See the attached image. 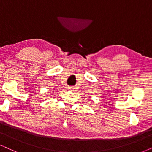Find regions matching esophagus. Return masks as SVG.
<instances>
[{
	"mask_svg": "<svg viewBox=\"0 0 152 152\" xmlns=\"http://www.w3.org/2000/svg\"><path fill=\"white\" fill-rule=\"evenodd\" d=\"M69 90L70 91H73L74 89V88H72V87H69Z\"/></svg>",
	"mask_w": 152,
	"mask_h": 152,
	"instance_id": "obj_1",
	"label": "esophagus"
}]
</instances>
